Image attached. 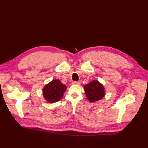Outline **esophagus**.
<instances>
[{
  "mask_svg": "<svg viewBox=\"0 0 148 148\" xmlns=\"http://www.w3.org/2000/svg\"><path fill=\"white\" fill-rule=\"evenodd\" d=\"M72 84H78V85H79V84H80V82H73Z\"/></svg>",
  "mask_w": 148,
  "mask_h": 148,
  "instance_id": "1",
  "label": "esophagus"
}]
</instances>
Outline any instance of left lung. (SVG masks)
I'll return each mask as SVG.
<instances>
[{
	"label": "left lung",
	"mask_w": 148,
	"mask_h": 148,
	"mask_svg": "<svg viewBox=\"0 0 148 148\" xmlns=\"http://www.w3.org/2000/svg\"><path fill=\"white\" fill-rule=\"evenodd\" d=\"M84 90L88 101L91 102L99 101L106 95L104 86L97 80H92L84 85Z\"/></svg>",
	"instance_id": "1"
}]
</instances>
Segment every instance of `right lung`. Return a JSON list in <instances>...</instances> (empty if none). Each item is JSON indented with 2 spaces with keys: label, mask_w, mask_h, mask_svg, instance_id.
Listing matches in <instances>:
<instances>
[{
  "label": "right lung",
  "mask_w": 148,
  "mask_h": 148,
  "mask_svg": "<svg viewBox=\"0 0 148 148\" xmlns=\"http://www.w3.org/2000/svg\"><path fill=\"white\" fill-rule=\"evenodd\" d=\"M67 87L62 84L59 79H53L44 86L42 92L44 98L50 103L59 101L63 97Z\"/></svg>",
  "instance_id": "right-lung-1"
}]
</instances>
